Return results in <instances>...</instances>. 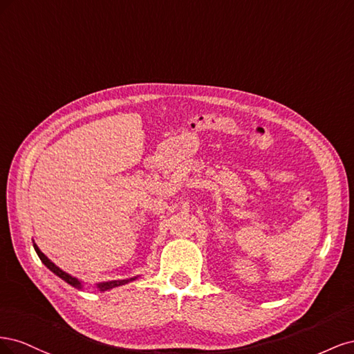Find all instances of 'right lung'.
Returning <instances> with one entry per match:
<instances>
[{
  "instance_id": "obj_1",
  "label": "right lung",
  "mask_w": 354,
  "mask_h": 354,
  "mask_svg": "<svg viewBox=\"0 0 354 354\" xmlns=\"http://www.w3.org/2000/svg\"><path fill=\"white\" fill-rule=\"evenodd\" d=\"M34 248H35V251H37V254H38V257H39V260L44 263V266L47 267V269H50L53 273H55L56 276H59L60 279H63L65 281L66 283H69L71 286H73V288H78V289H82V282L81 281H78L77 277H73V276H71L69 273H66V272H63L60 267H57L55 263H53L48 257L44 254V252H41V250L38 248V245L37 243H34ZM138 276H134V277H130V279H121V281H109V282H100V283H95V288L99 289V291H108V289H112V288H116V286H121V285H125V283H128V282H133V281H136Z\"/></svg>"
}]
</instances>
